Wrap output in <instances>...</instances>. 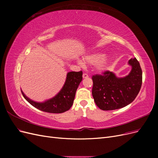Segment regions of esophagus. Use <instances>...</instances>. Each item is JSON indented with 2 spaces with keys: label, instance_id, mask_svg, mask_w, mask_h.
Segmentation results:
<instances>
[{
  "label": "esophagus",
  "instance_id": "34e87169",
  "mask_svg": "<svg viewBox=\"0 0 158 158\" xmlns=\"http://www.w3.org/2000/svg\"><path fill=\"white\" fill-rule=\"evenodd\" d=\"M82 76H83V78H88V75L86 73H84Z\"/></svg>",
  "mask_w": 158,
  "mask_h": 158
}]
</instances>
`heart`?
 I'll return each mask as SVG.
<instances>
[{"mask_svg":"<svg viewBox=\"0 0 158 158\" xmlns=\"http://www.w3.org/2000/svg\"><path fill=\"white\" fill-rule=\"evenodd\" d=\"M84 60L90 64H95V68L99 72L106 70L108 66V58L106 56H103L101 53L90 54L84 57Z\"/></svg>","mask_w":158,"mask_h":158,"instance_id":"1","label":"heart"}]
</instances>
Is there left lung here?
I'll list each match as a JSON object with an SVG mask.
<instances>
[{"mask_svg":"<svg viewBox=\"0 0 158 158\" xmlns=\"http://www.w3.org/2000/svg\"><path fill=\"white\" fill-rule=\"evenodd\" d=\"M131 71L123 78L112 72L92 76V95L96 106L102 110L121 109L132 103L139 93L142 82V72L136 58L128 60Z\"/></svg>","mask_w":158,"mask_h":158,"instance_id":"obj_1","label":"left lung"}]
</instances>
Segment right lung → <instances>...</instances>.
<instances>
[{"label": "right lung", "mask_w": 158, "mask_h": 158, "mask_svg": "<svg viewBox=\"0 0 158 158\" xmlns=\"http://www.w3.org/2000/svg\"><path fill=\"white\" fill-rule=\"evenodd\" d=\"M82 80V71L68 73L65 83L60 92L55 97L42 103L33 101L21 91L24 98L37 109L47 113H61L68 111L73 106L76 92Z\"/></svg>", "instance_id": "1"}]
</instances>
